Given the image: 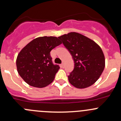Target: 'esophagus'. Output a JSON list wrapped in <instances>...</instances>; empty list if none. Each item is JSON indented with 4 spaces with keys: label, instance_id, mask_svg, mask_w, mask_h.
<instances>
[{
    "label": "esophagus",
    "instance_id": "obj_1",
    "mask_svg": "<svg viewBox=\"0 0 121 121\" xmlns=\"http://www.w3.org/2000/svg\"><path fill=\"white\" fill-rule=\"evenodd\" d=\"M61 66L62 68H64V67H65V64H64V63H62L61 64Z\"/></svg>",
    "mask_w": 121,
    "mask_h": 121
}]
</instances>
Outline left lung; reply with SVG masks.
I'll return each mask as SVG.
<instances>
[{
	"label": "left lung",
	"instance_id": "1",
	"mask_svg": "<svg viewBox=\"0 0 121 121\" xmlns=\"http://www.w3.org/2000/svg\"><path fill=\"white\" fill-rule=\"evenodd\" d=\"M58 38L70 52L74 61V70L68 76L69 83L80 89L93 85L105 65L100 46L90 38L76 32L68 33Z\"/></svg>",
	"mask_w": 121,
	"mask_h": 121
}]
</instances>
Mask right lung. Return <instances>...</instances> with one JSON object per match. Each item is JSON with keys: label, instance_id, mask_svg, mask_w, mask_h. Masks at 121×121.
Returning a JSON list of instances; mask_svg holds the SVG:
<instances>
[{"label": "right lung", "instance_id": "add662e5", "mask_svg": "<svg viewBox=\"0 0 121 121\" xmlns=\"http://www.w3.org/2000/svg\"><path fill=\"white\" fill-rule=\"evenodd\" d=\"M62 43L54 36L36 38L21 50L16 59L18 73L29 85L43 88L53 81L60 69L52 62L50 52Z\"/></svg>", "mask_w": 121, "mask_h": 121}]
</instances>
